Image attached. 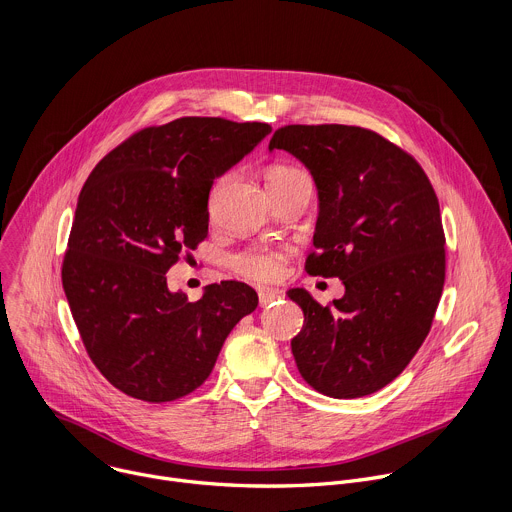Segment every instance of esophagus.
I'll use <instances>...</instances> for the list:
<instances>
[{
    "label": "esophagus",
    "mask_w": 512,
    "mask_h": 512,
    "mask_svg": "<svg viewBox=\"0 0 512 512\" xmlns=\"http://www.w3.org/2000/svg\"><path fill=\"white\" fill-rule=\"evenodd\" d=\"M279 298H281V291H277V289H261L259 291V304H261V308L271 306Z\"/></svg>",
    "instance_id": "34e87169"
}]
</instances>
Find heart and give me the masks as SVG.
I'll return each mask as SVG.
<instances>
[{
  "label": "heart",
  "instance_id": "obj_1",
  "mask_svg": "<svg viewBox=\"0 0 512 512\" xmlns=\"http://www.w3.org/2000/svg\"><path fill=\"white\" fill-rule=\"evenodd\" d=\"M298 176H304V172L279 164L269 170L267 180L269 184H273V182H285ZM283 263H285V251L273 249V247H249L245 251L235 253L231 259V265L239 275L255 281L277 279L283 273Z\"/></svg>",
  "mask_w": 512,
  "mask_h": 512
}]
</instances>
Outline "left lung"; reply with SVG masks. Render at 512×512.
I'll list each match as a JSON object with an SVG mask.
<instances>
[{
    "mask_svg": "<svg viewBox=\"0 0 512 512\" xmlns=\"http://www.w3.org/2000/svg\"><path fill=\"white\" fill-rule=\"evenodd\" d=\"M269 150L294 154L318 186L306 271L346 287L328 306L302 287L287 291L304 310L291 340L298 371L334 399L371 395L405 371L431 330L446 281L440 202L419 162L371 129L283 125Z\"/></svg>",
    "mask_w": 512,
    "mask_h": 512,
    "instance_id": "8db88e82",
    "label": "left lung"
}]
</instances>
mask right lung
Listing matches in <instances>:
<instances>
[{"instance_id":"1","label":"right lung","mask_w":512,"mask_h":512,"mask_svg":"<svg viewBox=\"0 0 512 512\" xmlns=\"http://www.w3.org/2000/svg\"><path fill=\"white\" fill-rule=\"evenodd\" d=\"M271 131L180 117L143 127L87 178L62 259V287L89 358L119 391L166 403L196 391L259 298L241 281L172 294L166 273L208 235V194Z\"/></svg>"}]
</instances>
